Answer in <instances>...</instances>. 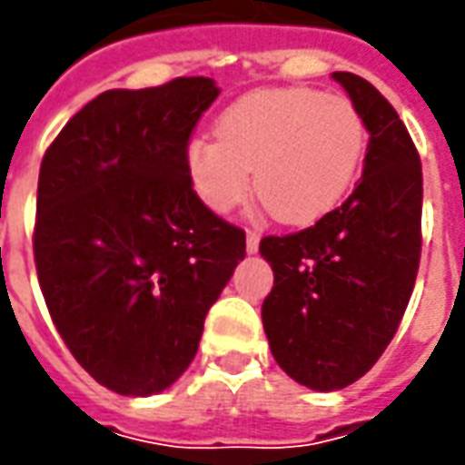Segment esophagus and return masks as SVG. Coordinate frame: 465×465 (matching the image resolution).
I'll list each match as a JSON object with an SVG mask.
<instances>
[{"instance_id": "34e87169", "label": "esophagus", "mask_w": 465, "mask_h": 465, "mask_svg": "<svg viewBox=\"0 0 465 465\" xmlns=\"http://www.w3.org/2000/svg\"><path fill=\"white\" fill-rule=\"evenodd\" d=\"M259 239H262V236H259L256 232H246V252L249 253L259 252Z\"/></svg>"}]
</instances>
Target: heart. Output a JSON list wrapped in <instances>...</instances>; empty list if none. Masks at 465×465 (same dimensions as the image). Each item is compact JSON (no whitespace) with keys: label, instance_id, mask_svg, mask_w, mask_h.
<instances>
[{"label":"heart","instance_id":"heart-1","mask_svg":"<svg viewBox=\"0 0 465 465\" xmlns=\"http://www.w3.org/2000/svg\"><path fill=\"white\" fill-rule=\"evenodd\" d=\"M216 136L186 149L193 192L209 209H236L252 189L283 223H312L331 212L356 179L366 126L346 96L313 89H259L236 99Z\"/></svg>","mask_w":465,"mask_h":465}]
</instances>
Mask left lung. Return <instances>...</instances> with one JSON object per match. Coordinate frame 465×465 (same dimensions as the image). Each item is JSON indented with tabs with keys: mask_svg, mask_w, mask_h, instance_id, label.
I'll return each instance as SVG.
<instances>
[{
	"mask_svg": "<svg viewBox=\"0 0 465 465\" xmlns=\"http://www.w3.org/2000/svg\"><path fill=\"white\" fill-rule=\"evenodd\" d=\"M366 129L349 199L302 232L263 236L273 269L263 331L276 363L313 391L359 381L399 331L420 262L423 173L409 129L376 86L333 72Z\"/></svg>",
	"mask_w": 465,
	"mask_h": 465,
	"instance_id": "8db88e82",
	"label": "left lung"
}]
</instances>
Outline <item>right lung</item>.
<instances>
[{
  "label": "right lung",
  "mask_w": 465,
  "mask_h": 465,
  "mask_svg": "<svg viewBox=\"0 0 465 465\" xmlns=\"http://www.w3.org/2000/svg\"><path fill=\"white\" fill-rule=\"evenodd\" d=\"M219 89L179 76L109 89L76 112L39 169L35 263L79 366L122 396L169 389L246 256V233L196 196L186 149Z\"/></svg>",
  "instance_id": "1"
}]
</instances>
